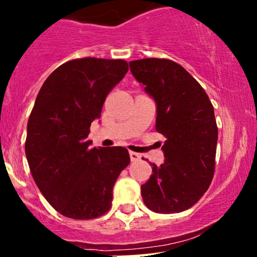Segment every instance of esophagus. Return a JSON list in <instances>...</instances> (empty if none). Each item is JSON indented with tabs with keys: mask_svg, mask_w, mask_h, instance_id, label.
<instances>
[{
	"mask_svg": "<svg viewBox=\"0 0 257 257\" xmlns=\"http://www.w3.org/2000/svg\"><path fill=\"white\" fill-rule=\"evenodd\" d=\"M129 155H131L132 162H138V160L142 158V155L139 154V153H136V152H129Z\"/></svg>",
	"mask_w": 257,
	"mask_h": 257,
	"instance_id": "obj_1",
	"label": "esophagus"
}]
</instances>
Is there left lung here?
<instances>
[{"instance_id":"8db88e82","label":"left lung","mask_w":257,"mask_h":257,"mask_svg":"<svg viewBox=\"0 0 257 257\" xmlns=\"http://www.w3.org/2000/svg\"><path fill=\"white\" fill-rule=\"evenodd\" d=\"M129 67L157 103L155 129L167 138L164 163L152 164V175L142 185L143 201L154 212H181L200 200L214 177V107L198 80L170 59H138Z\"/></svg>"}]
</instances>
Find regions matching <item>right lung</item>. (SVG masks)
<instances>
[{"mask_svg":"<svg viewBox=\"0 0 257 257\" xmlns=\"http://www.w3.org/2000/svg\"><path fill=\"white\" fill-rule=\"evenodd\" d=\"M126 72L123 59H73L49 74L36 98L26 157L42 195L63 216L95 219L112 206L113 186L131 157L123 147L90 149L87 138Z\"/></svg>","mask_w":257,"mask_h":257,"instance_id":"add662e5","label":"right lung"}]
</instances>
